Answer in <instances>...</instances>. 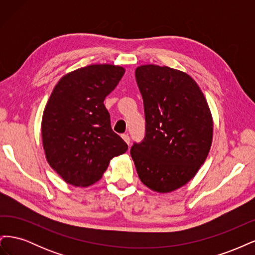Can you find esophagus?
Wrapping results in <instances>:
<instances>
[{
  "mask_svg": "<svg viewBox=\"0 0 255 255\" xmlns=\"http://www.w3.org/2000/svg\"><path fill=\"white\" fill-rule=\"evenodd\" d=\"M121 137L123 138V140H125L128 144H129V142H130V138H129V136H128V134H123Z\"/></svg>",
  "mask_w": 255,
  "mask_h": 255,
  "instance_id": "obj_1",
  "label": "esophagus"
}]
</instances>
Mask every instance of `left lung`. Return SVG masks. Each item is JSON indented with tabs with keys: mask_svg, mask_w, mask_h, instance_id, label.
Returning <instances> with one entry per match:
<instances>
[{
	"mask_svg": "<svg viewBox=\"0 0 255 255\" xmlns=\"http://www.w3.org/2000/svg\"><path fill=\"white\" fill-rule=\"evenodd\" d=\"M135 78L143 100L145 137L130 149L146 187L168 194L199 171L213 141V116L197 82L167 66L141 65Z\"/></svg>",
	"mask_w": 255,
	"mask_h": 255,
	"instance_id": "obj_1",
	"label": "left lung"
}]
</instances>
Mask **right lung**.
Segmentation results:
<instances>
[{"mask_svg": "<svg viewBox=\"0 0 255 255\" xmlns=\"http://www.w3.org/2000/svg\"><path fill=\"white\" fill-rule=\"evenodd\" d=\"M125 72L122 66L89 65L65 74L54 87L42 115V146L49 165L66 183L90 186L113 157L127 152L103 103Z\"/></svg>", "mask_w": 255, "mask_h": 255, "instance_id": "right-lung-1", "label": "right lung"}]
</instances>
